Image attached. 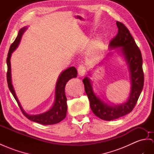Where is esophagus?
Masks as SVG:
<instances>
[{"mask_svg": "<svg viewBox=\"0 0 154 154\" xmlns=\"http://www.w3.org/2000/svg\"><path fill=\"white\" fill-rule=\"evenodd\" d=\"M86 73V68L83 65H79L78 68V74L79 75V76H84Z\"/></svg>", "mask_w": 154, "mask_h": 154, "instance_id": "34e87169", "label": "esophagus"}]
</instances>
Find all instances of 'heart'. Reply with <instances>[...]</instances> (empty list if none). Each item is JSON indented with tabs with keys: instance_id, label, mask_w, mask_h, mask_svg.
<instances>
[{
	"instance_id": "1",
	"label": "heart",
	"mask_w": 154,
	"mask_h": 154,
	"mask_svg": "<svg viewBox=\"0 0 154 154\" xmlns=\"http://www.w3.org/2000/svg\"><path fill=\"white\" fill-rule=\"evenodd\" d=\"M104 45L101 37H97L94 41L93 45L89 51V57L92 59H96L100 56L103 51Z\"/></svg>"
}]
</instances>
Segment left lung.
<instances>
[{
	"label": "left lung",
	"instance_id": "left-lung-1",
	"mask_svg": "<svg viewBox=\"0 0 154 154\" xmlns=\"http://www.w3.org/2000/svg\"><path fill=\"white\" fill-rule=\"evenodd\" d=\"M116 25L118 34L110 42L109 48H120L118 51L123 55L127 63L131 84V91L128 100L120 105L108 104L96 95L89 77H86L82 80L92 112L101 119L108 121L117 119L131 112L144 86L143 58L140 51L127 27L118 21H116Z\"/></svg>",
	"mask_w": 154,
	"mask_h": 154
}]
</instances>
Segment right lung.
<instances>
[{"label": "right lung", "instance_id": "obj_1", "mask_svg": "<svg viewBox=\"0 0 154 154\" xmlns=\"http://www.w3.org/2000/svg\"><path fill=\"white\" fill-rule=\"evenodd\" d=\"M27 27H23L19 31V33L16 39L12 44L11 45L9 50L8 54L7 57V66H8V72H7V82L8 88L10 92L12 94L15 100H16L17 103L20 107L22 112L28 119L30 120L37 122V123L41 124L43 125H52L59 123L62 120H64L66 116L67 112V98L65 94V86L69 79L72 78L77 77V71L75 67H70V68L63 71L59 75L58 80L55 86V99L54 103L48 111L39 114V115H30L27 114L24 109H23L20 104L18 98L16 96V94L14 88L11 81V64H10V58L11 56V53L17 49L19 43L21 39L22 35L26 30Z\"/></svg>", "mask_w": 154, "mask_h": 154}]
</instances>
